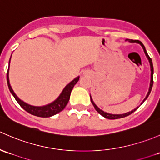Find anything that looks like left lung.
Segmentation results:
<instances>
[{
	"mask_svg": "<svg viewBox=\"0 0 160 160\" xmlns=\"http://www.w3.org/2000/svg\"><path fill=\"white\" fill-rule=\"evenodd\" d=\"M127 40H128V41L129 42H137V43H138V44L141 45L142 47L143 50H144L145 53H146V56H147L148 59H149V61L150 68H151V81H150V87H149V92H148L147 95H146V98H145V99H144V101H142V103H143L145 101H146V99H147L148 97H149L150 92H151V90H152V85H153V65H152V59L149 57V55H148L147 52H146V48H145L144 45H143L142 43V42L138 41V40H132V39H127ZM90 101H91V103H92V104H93V107H94L95 110L98 111V112L100 114H101V115H102L103 117L106 118H108V119H118V118H125V117H126V116L130 115L131 114H132V113H133L134 111H135L137 110V109L138 108V107L136 108H135V109H134V110H132V111H129V112L125 113V114H108V113L104 112V111H103L102 110H101V109H100V108H98V106H97L96 104H95L94 103H93V100H92L91 98H90Z\"/></svg>",
	"mask_w": 160,
	"mask_h": 160,
	"instance_id": "left-lung-1",
	"label": "left lung"
}]
</instances>
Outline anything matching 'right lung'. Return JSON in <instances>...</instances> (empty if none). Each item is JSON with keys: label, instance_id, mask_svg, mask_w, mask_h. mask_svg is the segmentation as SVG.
Listing matches in <instances>:
<instances>
[{"label": "right lung", "instance_id": "1", "mask_svg": "<svg viewBox=\"0 0 160 160\" xmlns=\"http://www.w3.org/2000/svg\"><path fill=\"white\" fill-rule=\"evenodd\" d=\"M9 62H10V61H9ZM79 78H80L79 77H77V78L74 79L72 81H71L68 85H67L66 88H64L63 90H62V93H61V94L59 95V98H58L56 101H53L52 103L48 104V105L42 106V107H35V106H32L26 104V103L21 101V100L18 98L17 95H16L15 93H14V92L13 91L10 83H9L8 70L7 72L8 86V88L9 90H10L11 93H12V95L14 96V98H15V100L17 101V102L18 103L19 105H20L24 110L26 111L27 112L30 113L31 114H33V115L38 116V117L41 118L51 117V116L58 114V113L60 112L61 111H62L65 108L67 103H68L69 100H70L71 90L73 88L74 85L78 82Z\"/></svg>", "mask_w": 160, "mask_h": 160}]
</instances>
